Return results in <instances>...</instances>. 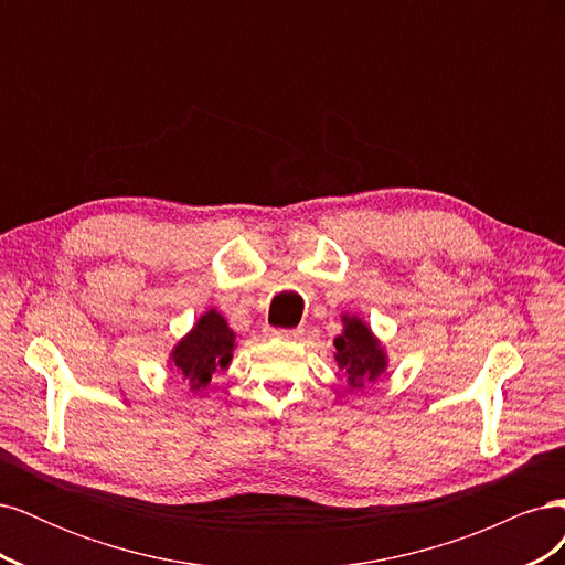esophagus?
<instances>
[{
  "label": "esophagus",
  "instance_id": "34e87169",
  "mask_svg": "<svg viewBox=\"0 0 565 565\" xmlns=\"http://www.w3.org/2000/svg\"><path fill=\"white\" fill-rule=\"evenodd\" d=\"M273 334L280 337V339H299L303 334V330H273Z\"/></svg>",
  "mask_w": 565,
  "mask_h": 565
}]
</instances>
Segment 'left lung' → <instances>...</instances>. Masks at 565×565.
I'll use <instances>...</instances> for the list:
<instances>
[{
    "label": "left lung",
    "mask_w": 565,
    "mask_h": 565,
    "mask_svg": "<svg viewBox=\"0 0 565 565\" xmlns=\"http://www.w3.org/2000/svg\"><path fill=\"white\" fill-rule=\"evenodd\" d=\"M341 322H344V330L334 339V361L339 370H344L351 388L374 384L388 367L386 349L363 318L344 313Z\"/></svg>",
    "instance_id": "1"
}]
</instances>
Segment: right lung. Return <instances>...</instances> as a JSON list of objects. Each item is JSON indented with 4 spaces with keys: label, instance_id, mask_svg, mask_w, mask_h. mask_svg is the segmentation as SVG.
Returning <instances> with one entry per match:
<instances>
[{
    "label": "right lung",
    "instance_id": "obj_1",
    "mask_svg": "<svg viewBox=\"0 0 565 565\" xmlns=\"http://www.w3.org/2000/svg\"><path fill=\"white\" fill-rule=\"evenodd\" d=\"M235 332L216 309L204 311L193 330L177 341L169 353V367L181 374V380L193 393L207 388L216 370H226L233 361Z\"/></svg>",
    "mask_w": 565,
    "mask_h": 565
}]
</instances>
